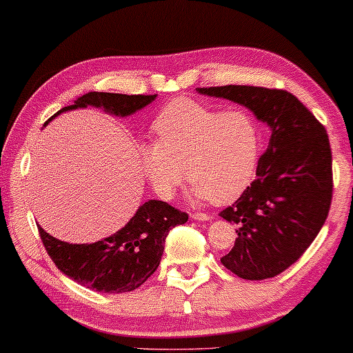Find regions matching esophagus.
Here are the masks:
<instances>
[{"label": "esophagus", "instance_id": "1", "mask_svg": "<svg viewBox=\"0 0 353 353\" xmlns=\"http://www.w3.org/2000/svg\"><path fill=\"white\" fill-rule=\"evenodd\" d=\"M192 220H199V221H209L212 216L209 214H201V212H196V214H191Z\"/></svg>", "mask_w": 353, "mask_h": 353}]
</instances>
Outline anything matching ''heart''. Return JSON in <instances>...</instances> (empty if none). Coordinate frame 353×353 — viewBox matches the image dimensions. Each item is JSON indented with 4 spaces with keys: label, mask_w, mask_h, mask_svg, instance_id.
<instances>
[{
    "label": "heart",
    "mask_w": 353,
    "mask_h": 353,
    "mask_svg": "<svg viewBox=\"0 0 353 353\" xmlns=\"http://www.w3.org/2000/svg\"><path fill=\"white\" fill-rule=\"evenodd\" d=\"M156 143L139 146L144 178L161 199H172L186 178L197 202L228 204L243 194L257 170L262 132L245 110H220L178 98L152 123Z\"/></svg>",
    "instance_id": "1"
}]
</instances>
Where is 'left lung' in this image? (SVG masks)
Segmentation results:
<instances>
[{"label": "left lung", "instance_id": "obj_1", "mask_svg": "<svg viewBox=\"0 0 353 353\" xmlns=\"http://www.w3.org/2000/svg\"><path fill=\"white\" fill-rule=\"evenodd\" d=\"M248 108L272 132L259 159L257 178L220 216L236 223L238 238L220 259L243 279L273 278L291 267L325 225L332 197L327 133L296 96L263 86L196 88Z\"/></svg>", "mask_w": 353, "mask_h": 353}]
</instances>
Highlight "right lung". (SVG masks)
Returning a JSON list of instances; mask_svg holds the SVG:
<instances>
[{
    "instance_id": "right-lung-1",
    "label": "right lung",
    "mask_w": 353,
    "mask_h": 353,
    "mask_svg": "<svg viewBox=\"0 0 353 353\" xmlns=\"http://www.w3.org/2000/svg\"><path fill=\"white\" fill-rule=\"evenodd\" d=\"M157 94H119L90 91L46 120L48 125L62 112L74 109H103L115 117H128ZM188 221V214L167 202L151 199L139 205L127 225L109 238L91 244H69L38 226L43 245L62 273L81 286L105 294L128 292L141 286L156 272L163 254L165 238L173 226Z\"/></svg>"
}]
</instances>
